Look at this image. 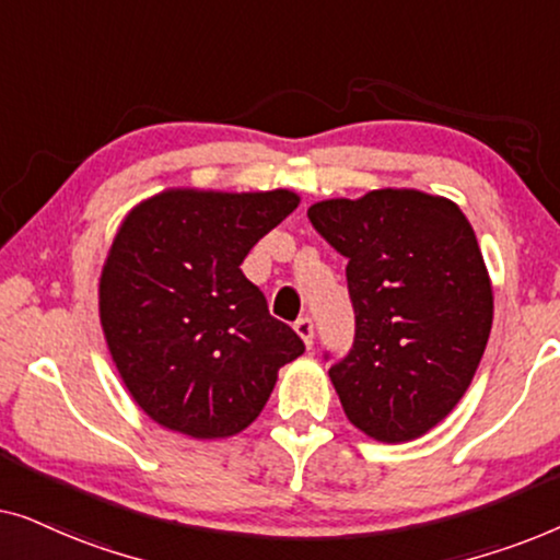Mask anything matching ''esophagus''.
<instances>
[{
  "label": "esophagus",
  "mask_w": 560,
  "mask_h": 560,
  "mask_svg": "<svg viewBox=\"0 0 560 560\" xmlns=\"http://www.w3.org/2000/svg\"><path fill=\"white\" fill-rule=\"evenodd\" d=\"M293 328H295V334L303 339L305 347L311 349V347H313V320H311L308 316H303V318L295 320Z\"/></svg>",
  "instance_id": "34e87169"
}]
</instances>
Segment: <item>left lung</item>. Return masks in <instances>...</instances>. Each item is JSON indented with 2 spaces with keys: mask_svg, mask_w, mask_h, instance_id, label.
<instances>
[{
  "mask_svg": "<svg viewBox=\"0 0 560 560\" xmlns=\"http://www.w3.org/2000/svg\"><path fill=\"white\" fill-rule=\"evenodd\" d=\"M308 219L349 259L354 347L328 370L341 408L374 441L418 439L469 389L492 331L477 234L454 201L416 188L328 198Z\"/></svg>",
  "mask_w": 560,
  "mask_h": 560,
  "instance_id": "left-lung-1",
  "label": "left lung"
}]
</instances>
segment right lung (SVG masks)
<instances>
[{
  "instance_id": "add662e5",
  "label": "right lung",
  "mask_w": 560,
  "mask_h": 560,
  "mask_svg": "<svg viewBox=\"0 0 560 560\" xmlns=\"http://www.w3.org/2000/svg\"><path fill=\"white\" fill-rule=\"evenodd\" d=\"M301 203L288 188H167L121 221L98 278V318L132 400L167 431L229 439L262 412L305 351L240 265Z\"/></svg>"
}]
</instances>
